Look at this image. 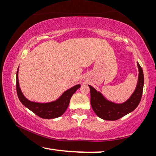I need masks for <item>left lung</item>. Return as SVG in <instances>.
I'll list each match as a JSON object with an SVG mask.
<instances>
[{"mask_svg":"<svg viewBox=\"0 0 156 156\" xmlns=\"http://www.w3.org/2000/svg\"><path fill=\"white\" fill-rule=\"evenodd\" d=\"M139 77L135 90L127 101L121 103L109 101L99 91L89 85L91 94V105L98 117L104 120H117L135 110L141 101L144 87L143 70L137 62Z\"/></svg>","mask_w":156,"mask_h":156,"instance_id":"1","label":"left lung"}]
</instances>
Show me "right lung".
<instances>
[{
	"label": "right lung",
	"instance_id": "1",
	"mask_svg": "<svg viewBox=\"0 0 156 156\" xmlns=\"http://www.w3.org/2000/svg\"><path fill=\"white\" fill-rule=\"evenodd\" d=\"M18 71L19 67L17 71L16 88H17V96L20 101L25 107L43 119H55L61 117L67 110L73 94L76 92L77 89L80 87V84H77L74 87H71L62 93V95L55 101L48 102V103L31 101L26 98L21 91L18 79Z\"/></svg>",
	"mask_w": 156,
	"mask_h": 156
}]
</instances>
